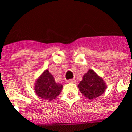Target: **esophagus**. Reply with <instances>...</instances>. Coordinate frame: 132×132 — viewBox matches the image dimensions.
Here are the masks:
<instances>
[{"label": "esophagus", "instance_id": "34e87169", "mask_svg": "<svg viewBox=\"0 0 132 132\" xmlns=\"http://www.w3.org/2000/svg\"><path fill=\"white\" fill-rule=\"evenodd\" d=\"M68 83H75V79H69V80H68L67 81Z\"/></svg>", "mask_w": 132, "mask_h": 132}]
</instances>
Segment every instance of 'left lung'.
Masks as SVG:
<instances>
[{"mask_svg":"<svg viewBox=\"0 0 132 132\" xmlns=\"http://www.w3.org/2000/svg\"><path fill=\"white\" fill-rule=\"evenodd\" d=\"M78 87L83 95L89 99H93L101 96L106 89L105 82L93 70L89 69L83 80L78 84Z\"/></svg>","mask_w":132,"mask_h":132,"instance_id":"8db88e82","label":"left lung"}]
</instances>
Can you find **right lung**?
<instances>
[{
    "label": "right lung",
    "mask_w": 132,
    "mask_h": 132,
    "mask_svg": "<svg viewBox=\"0 0 132 132\" xmlns=\"http://www.w3.org/2000/svg\"><path fill=\"white\" fill-rule=\"evenodd\" d=\"M63 88L61 84L56 83L52 75L48 70H45L39 78L36 81L35 91L36 94L42 98L52 100L56 98Z\"/></svg>",
    "instance_id": "1"
}]
</instances>
